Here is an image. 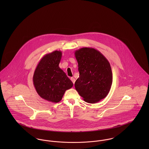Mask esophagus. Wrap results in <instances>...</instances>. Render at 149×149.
<instances>
[{
    "label": "esophagus",
    "mask_w": 149,
    "mask_h": 149,
    "mask_svg": "<svg viewBox=\"0 0 149 149\" xmlns=\"http://www.w3.org/2000/svg\"><path fill=\"white\" fill-rule=\"evenodd\" d=\"M70 80H71V81H72V83H73V84H74V83H75V79H74L73 77H71V78H70Z\"/></svg>",
    "instance_id": "1"
}]
</instances>
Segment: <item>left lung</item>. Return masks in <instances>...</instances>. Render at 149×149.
Segmentation results:
<instances>
[{
	"label": "left lung",
	"mask_w": 149,
	"mask_h": 149,
	"mask_svg": "<svg viewBox=\"0 0 149 149\" xmlns=\"http://www.w3.org/2000/svg\"><path fill=\"white\" fill-rule=\"evenodd\" d=\"M79 77L74 86L85 102L96 103L105 98L112 83V73L106 58L97 50L82 47L75 51Z\"/></svg>",
	"instance_id": "left-lung-1"
}]
</instances>
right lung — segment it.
I'll return each instance as SVG.
<instances>
[{
    "instance_id": "1",
    "label": "right lung",
    "mask_w": 149,
    "mask_h": 149,
    "mask_svg": "<svg viewBox=\"0 0 149 149\" xmlns=\"http://www.w3.org/2000/svg\"><path fill=\"white\" fill-rule=\"evenodd\" d=\"M62 52L55 50L45 54L34 73L33 84L38 94L48 102H60L65 91L73 86V83L59 67Z\"/></svg>"
}]
</instances>
